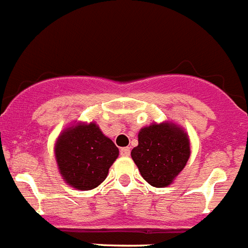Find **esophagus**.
<instances>
[{
    "mask_svg": "<svg viewBox=\"0 0 248 248\" xmlns=\"http://www.w3.org/2000/svg\"><path fill=\"white\" fill-rule=\"evenodd\" d=\"M120 155H122V156H129V155H130V148L120 149Z\"/></svg>",
    "mask_w": 248,
    "mask_h": 248,
    "instance_id": "esophagus-1",
    "label": "esophagus"
}]
</instances>
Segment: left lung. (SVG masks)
<instances>
[{"instance_id":"8db88e82","label":"left lung","mask_w":248,"mask_h":248,"mask_svg":"<svg viewBox=\"0 0 248 248\" xmlns=\"http://www.w3.org/2000/svg\"><path fill=\"white\" fill-rule=\"evenodd\" d=\"M131 159L144 180L154 187L171 185L189 161L190 138L183 126L172 122L153 123L138 134Z\"/></svg>"}]
</instances>
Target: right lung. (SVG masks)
I'll return each mask as SVG.
<instances>
[{"label":"right lung","instance_id":"obj_1","mask_svg":"<svg viewBox=\"0 0 248 248\" xmlns=\"http://www.w3.org/2000/svg\"><path fill=\"white\" fill-rule=\"evenodd\" d=\"M54 156L67 185L85 191L95 189L107 179L119 149L94 122H74L57 138Z\"/></svg>","mask_w":248,"mask_h":248}]
</instances>
